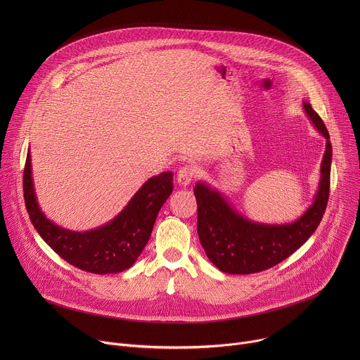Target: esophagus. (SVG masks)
Wrapping results in <instances>:
<instances>
[{
  "label": "esophagus",
  "mask_w": 360,
  "mask_h": 360,
  "mask_svg": "<svg viewBox=\"0 0 360 360\" xmlns=\"http://www.w3.org/2000/svg\"><path fill=\"white\" fill-rule=\"evenodd\" d=\"M195 174H196V168L192 167V165H184L179 171H178V175H176V181L181 186H188L192 179L195 178Z\"/></svg>",
  "instance_id": "esophagus-1"
}]
</instances>
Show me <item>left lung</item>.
<instances>
[{
    "mask_svg": "<svg viewBox=\"0 0 360 360\" xmlns=\"http://www.w3.org/2000/svg\"><path fill=\"white\" fill-rule=\"evenodd\" d=\"M303 110L326 139L321 164V179L312 203L289 224H264L238 212L232 203L207 182H196L198 236L208 259L222 272L249 275L269 269L285 261L309 239L319 226L329 198L332 145L329 132L307 101Z\"/></svg>",
    "mask_w": 360,
    "mask_h": 360,
    "instance_id": "8db88e82",
    "label": "left lung"
}]
</instances>
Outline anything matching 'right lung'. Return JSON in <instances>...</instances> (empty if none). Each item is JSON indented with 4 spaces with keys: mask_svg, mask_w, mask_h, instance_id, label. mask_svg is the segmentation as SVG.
Returning <instances> with one entry per match:
<instances>
[{
    "mask_svg": "<svg viewBox=\"0 0 360 360\" xmlns=\"http://www.w3.org/2000/svg\"><path fill=\"white\" fill-rule=\"evenodd\" d=\"M172 189V172L152 176L134 193L114 219L89 231H71L54 224L41 211L34 189L30 149L27 153L24 200L34 228L64 261L91 274H118L135 264Z\"/></svg>",
    "mask_w": 360,
    "mask_h": 360,
    "instance_id": "right-lung-1",
    "label": "right lung"
}]
</instances>
